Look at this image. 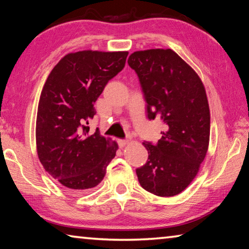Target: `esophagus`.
Instances as JSON below:
<instances>
[{
	"label": "esophagus",
	"mask_w": 249,
	"mask_h": 249,
	"mask_svg": "<svg viewBox=\"0 0 249 249\" xmlns=\"http://www.w3.org/2000/svg\"><path fill=\"white\" fill-rule=\"evenodd\" d=\"M117 142H119V146H120V147H124L126 144H127V141H125V140H119V141H117Z\"/></svg>",
	"instance_id": "esophagus-1"
}]
</instances>
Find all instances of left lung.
<instances>
[{"label": "left lung", "instance_id": "left-lung-1", "mask_svg": "<svg viewBox=\"0 0 249 249\" xmlns=\"http://www.w3.org/2000/svg\"><path fill=\"white\" fill-rule=\"evenodd\" d=\"M127 62L140 79L147 117L166 127L156 144L144 142L148 160L136 169L138 181L158 196L179 195L195 179L209 147L210 108L203 83L171 49L135 52Z\"/></svg>", "mask_w": 249, "mask_h": 249}]
</instances>
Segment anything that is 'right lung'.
I'll list each match as a JSON object with an SVG mask.
<instances>
[{
  "instance_id": "add662e5",
  "label": "right lung",
  "mask_w": 249,
  "mask_h": 249,
  "mask_svg": "<svg viewBox=\"0 0 249 249\" xmlns=\"http://www.w3.org/2000/svg\"><path fill=\"white\" fill-rule=\"evenodd\" d=\"M127 52L84 50L54 66L41 91L36 120L37 154L45 170L74 192L94 188L115 157L117 144L90 134L94 103L123 70Z\"/></svg>"
}]
</instances>
